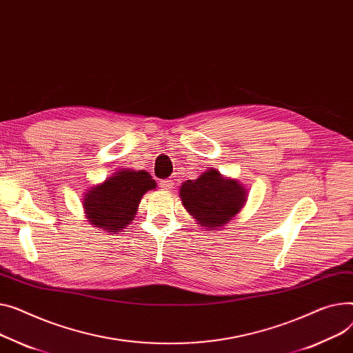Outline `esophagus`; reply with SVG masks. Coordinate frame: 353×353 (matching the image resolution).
Wrapping results in <instances>:
<instances>
[{
    "label": "esophagus",
    "instance_id": "obj_1",
    "mask_svg": "<svg viewBox=\"0 0 353 353\" xmlns=\"http://www.w3.org/2000/svg\"><path fill=\"white\" fill-rule=\"evenodd\" d=\"M173 185H174V183L170 179H166V180H161L160 181V187H161L163 190H172Z\"/></svg>",
    "mask_w": 353,
    "mask_h": 353
}]
</instances>
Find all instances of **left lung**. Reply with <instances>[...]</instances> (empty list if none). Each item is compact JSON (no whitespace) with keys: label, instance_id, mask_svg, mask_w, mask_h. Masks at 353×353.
Returning a JSON list of instances; mask_svg holds the SVG:
<instances>
[{"label":"left lung","instance_id":"obj_1","mask_svg":"<svg viewBox=\"0 0 353 353\" xmlns=\"http://www.w3.org/2000/svg\"><path fill=\"white\" fill-rule=\"evenodd\" d=\"M245 194L237 180L224 179L216 170H208L196 180H187L180 187L185 210L208 228L225 225L243 208Z\"/></svg>","mask_w":353,"mask_h":353}]
</instances>
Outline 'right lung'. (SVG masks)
<instances>
[{
	"instance_id": "obj_1",
	"label": "right lung",
	"mask_w": 353,
	"mask_h": 353,
	"mask_svg": "<svg viewBox=\"0 0 353 353\" xmlns=\"http://www.w3.org/2000/svg\"><path fill=\"white\" fill-rule=\"evenodd\" d=\"M152 189H156V181L148 172H117L88 190L83 199L86 217L95 227L119 232L134 219L142 196Z\"/></svg>"
}]
</instances>
